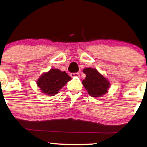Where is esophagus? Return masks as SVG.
Listing matches in <instances>:
<instances>
[{
    "instance_id": "esophagus-1",
    "label": "esophagus",
    "mask_w": 147,
    "mask_h": 147,
    "mask_svg": "<svg viewBox=\"0 0 147 147\" xmlns=\"http://www.w3.org/2000/svg\"><path fill=\"white\" fill-rule=\"evenodd\" d=\"M70 76L71 77H78L80 75H79L78 73H73V74H71Z\"/></svg>"
}]
</instances>
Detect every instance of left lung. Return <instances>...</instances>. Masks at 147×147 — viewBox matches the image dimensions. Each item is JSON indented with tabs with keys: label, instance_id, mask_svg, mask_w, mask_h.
Wrapping results in <instances>:
<instances>
[{
	"label": "left lung",
	"instance_id": "1",
	"mask_svg": "<svg viewBox=\"0 0 147 147\" xmlns=\"http://www.w3.org/2000/svg\"><path fill=\"white\" fill-rule=\"evenodd\" d=\"M83 73L86 74V78L82 80V84L91 96L101 97L107 93L110 87L109 81L97 69L87 67L84 69Z\"/></svg>",
	"mask_w": 147,
	"mask_h": 147
}]
</instances>
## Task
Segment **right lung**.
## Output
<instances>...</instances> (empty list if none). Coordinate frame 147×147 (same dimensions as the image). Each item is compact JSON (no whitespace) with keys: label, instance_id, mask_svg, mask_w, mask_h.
<instances>
[{"label":"right lung","instance_id":"add662e5","mask_svg":"<svg viewBox=\"0 0 147 147\" xmlns=\"http://www.w3.org/2000/svg\"><path fill=\"white\" fill-rule=\"evenodd\" d=\"M71 78L65 71L58 69H51L42 74L38 79L37 85L44 94L53 96L57 94Z\"/></svg>","mask_w":147,"mask_h":147}]
</instances>
